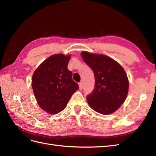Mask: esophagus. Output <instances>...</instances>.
Segmentation results:
<instances>
[{
  "label": "esophagus",
  "instance_id": "34e87169",
  "mask_svg": "<svg viewBox=\"0 0 156 156\" xmlns=\"http://www.w3.org/2000/svg\"><path fill=\"white\" fill-rule=\"evenodd\" d=\"M79 88L81 90V89L83 88V83H82V82H80V83H79Z\"/></svg>",
  "mask_w": 156,
  "mask_h": 156
}]
</instances>
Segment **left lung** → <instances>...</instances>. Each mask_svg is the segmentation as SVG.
I'll return each instance as SVG.
<instances>
[{
    "instance_id": "1",
    "label": "left lung",
    "mask_w": 156,
    "mask_h": 156,
    "mask_svg": "<svg viewBox=\"0 0 156 156\" xmlns=\"http://www.w3.org/2000/svg\"><path fill=\"white\" fill-rule=\"evenodd\" d=\"M81 55L95 77L94 90L87 96L88 105L100 114H111L123 104L128 93L129 81L125 70L106 55L87 51Z\"/></svg>"
}]
</instances>
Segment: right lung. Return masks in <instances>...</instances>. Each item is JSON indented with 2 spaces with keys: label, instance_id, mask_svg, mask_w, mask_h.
Returning a JSON list of instances; mask_svg holds the SVG:
<instances>
[{
  "label": "right lung",
  "instance_id": "1",
  "mask_svg": "<svg viewBox=\"0 0 156 156\" xmlns=\"http://www.w3.org/2000/svg\"><path fill=\"white\" fill-rule=\"evenodd\" d=\"M71 55H53L45 60L33 73L32 86L37 104L51 115L64 109L79 89L68 69Z\"/></svg>",
  "mask_w": 156,
  "mask_h": 156
}]
</instances>
